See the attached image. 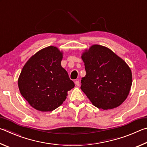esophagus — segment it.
Listing matches in <instances>:
<instances>
[{
    "label": "esophagus",
    "instance_id": "34e87169",
    "mask_svg": "<svg viewBox=\"0 0 147 147\" xmlns=\"http://www.w3.org/2000/svg\"><path fill=\"white\" fill-rule=\"evenodd\" d=\"M75 84L77 86H79V84H80V82H79L78 80H77L75 81Z\"/></svg>",
    "mask_w": 147,
    "mask_h": 147
}]
</instances>
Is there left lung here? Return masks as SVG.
Here are the masks:
<instances>
[{
  "instance_id": "obj_1",
  "label": "left lung",
  "mask_w": 147,
  "mask_h": 147,
  "mask_svg": "<svg viewBox=\"0 0 147 147\" xmlns=\"http://www.w3.org/2000/svg\"><path fill=\"white\" fill-rule=\"evenodd\" d=\"M82 59L86 72L81 88L95 107L103 110L119 107L132 86V72L127 63L110 49L91 46Z\"/></svg>"
}]
</instances>
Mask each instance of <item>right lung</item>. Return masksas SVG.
Returning a JSON list of instances; mask_svg holds the SVG:
<instances>
[{"label":"right lung","instance_id":"right-lung-1","mask_svg":"<svg viewBox=\"0 0 147 147\" xmlns=\"http://www.w3.org/2000/svg\"><path fill=\"white\" fill-rule=\"evenodd\" d=\"M63 54L48 46L32 56L23 67L18 85L23 97L36 110L50 112L65 101L67 92L75 86L61 66Z\"/></svg>","mask_w":147,"mask_h":147}]
</instances>
